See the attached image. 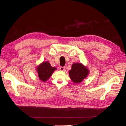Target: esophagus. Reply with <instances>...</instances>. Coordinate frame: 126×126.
<instances>
[{
    "mask_svg": "<svg viewBox=\"0 0 126 126\" xmlns=\"http://www.w3.org/2000/svg\"><path fill=\"white\" fill-rule=\"evenodd\" d=\"M59 69H60V70L63 71L64 69H65V67H60Z\"/></svg>",
    "mask_w": 126,
    "mask_h": 126,
    "instance_id": "1",
    "label": "esophagus"
}]
</instances>
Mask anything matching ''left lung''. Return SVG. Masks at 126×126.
Here are the masks:
<instances>
[{
  "instance_id": "8db88e82",
  "label": "left lung",
  "mask_w": 126,
  "mask_h": 126,
  "mask_svg": "<svg viewBox=\"0 0 126 126\" xmlns=\"http://www.w3.org/2000/svg\"><path fill=\"white\" fill-rule=\"evenodd\" d=\"M88 73L89 71L87 68L80 63H74L72 65L71 69L69 71L70 78L75 83L81 82Z\"/></svg>"
}]
</instances>
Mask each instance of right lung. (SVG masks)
<instances>
[{"label": "right lung", "mask_w": 126, "mask_h": 126, "mask_svg": "<svg viewBox=\"0 0 126 126\" xmlns=\"http://www.w3.org/2000/svg\"><path fill=\"white\" fill-rule=\"evenodd\" d=\"M56 68L52 67L48 62H44L37 68L38 74L39 79L43 81H46L50 77Z\"/></svg>", "instance_id": "add662e5"}]
</instances>
